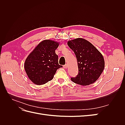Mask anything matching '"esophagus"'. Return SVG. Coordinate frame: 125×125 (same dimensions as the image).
Segmentation results:
<instances>
[{
	"instance_id": "obj_1",
	"label": "esophagus",
	"mask_w": 125,
	"mask_h": 125,
	"mask_svg": "<svg viewBox=\"0 0 125 125\" xmlns=\"http://www.w3.org/2000/svg\"><path fill=\"white\" fill-rule=\"evenodd\" d=\"M63 67L65 69H67V67H68V65H67V64H66V65H64V66H63Z\"/></svg>"
}]
</instances>
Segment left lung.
<instances>
[{
  "label": "left lung",
  "mask_w": 125,
  "mask_h": 125,
  "mask_svg": "<svg viewBox=\"0 0 125 125\" xmlns=\"http://www.w3.org/2000/svg\"><path fill=\"white\" fill-rule=\"evenodd\" d=\"M68 46L76 56L79 73L72 81L83 86L95 82L102 74L105 62L103 55L90 42L82 38L68 41Z\"/></svg>",
  "instance_id": "obj_1"
}]
</instances>
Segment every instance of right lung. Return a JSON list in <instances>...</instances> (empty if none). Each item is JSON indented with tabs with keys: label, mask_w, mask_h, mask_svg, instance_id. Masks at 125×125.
<instances>
[{
	"label": "right lung",
	"mask_w": 125,
	"mask_h": 125,
	"mask_svg": "<svg viewBox=\"0 0 125 125\" xmlns=\"http://www.w3.org/2000/svg\"><path fill=\"white\" fill-rule=\"evenodd\" d=\"M59 45L54 41L43 40L25 59V71L34 84L42 85L52 80L57 70L62 67L59 65L58 56L55 52Z\"/></svg>",
	"instance_id": "right-lung-1"
}]
</instances>
